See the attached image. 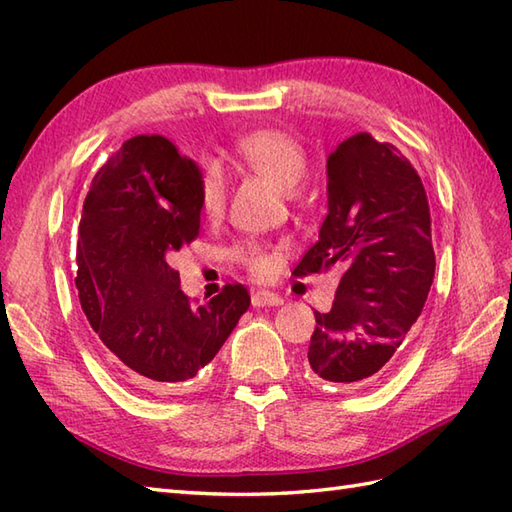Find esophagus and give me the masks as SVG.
<instances>
[{
  "instance_id": "1",
  "label": "esophagus",
  "mask_w": 512,
  "mask_h": 512,
  "mask_svg": "<svg viewBox=\"0 0 512 512\" xmlns=\"http://www.w3.org/2000/svg\"><path fill=\"white\" fill-rule=\"evenodd\" d=\"M283 299L277 294V292H270V290H257L253 294V307H275V305H281Z\"/></svg>"
}]
</instances>
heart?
Segmentation results:
<instances>
[{
  "instance_id": "obj_1",
  "label": "heart",
  "mask_w": 512,
  "mask_h": 512,
  "mask_svg": "<svg viewBox=\"0 0 512 512\" xmlns=\"http://www.w3.org/2000/svg\"><path fill=\"white\" fill-rule=\"evenodd\" d=\"M240 159L283 192H292L307 174V154L292 135L277 128H259L246 133L235 144ZM227 202V178L218 163H202L198 183V205L209 218L220 216ZM231 257L253 275H268L270 255L257 242H242L231 248Z\"/></svg>"
}]
</instances>
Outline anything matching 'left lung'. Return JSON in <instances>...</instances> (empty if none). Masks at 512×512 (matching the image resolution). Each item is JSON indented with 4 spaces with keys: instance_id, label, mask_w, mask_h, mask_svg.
Masks as SVG:
<instances>
[{
    "instance_id": "1",
    "label": "left lung",
    "mask_w": 512,
    "mask_h": 512,
    "mask_svg": "<svg viewBox=\"0 0 512 512\" xmlns=\"http://www.w3.org/2000/svg\"><path fill=\"white\" fill-rule=\"evenodd\" d=\"M327 218L292 275L342 270L334 305L314 312L310 371L355 388L384 371L417 323L436 257L425 187L392 144L358 133L327 159Z\"/></svg>"
}]
</instances>
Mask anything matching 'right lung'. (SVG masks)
<instances>
[{"mask_svg": "<svg viewBox=\"0 0 512 512\" xmlns=\"http://www.w3.org/2000/svg\"><path fill=\"white\" fill-rule=\"evenodd\" d=\"M198 165L161 135H137L93 176L78 229L82 312L128 384L189 382L251 305L242 283L192 305L170 257L200 231Z\"/></svg>", "mask_w": 512, "mask_h": 512, "instance_id": "obj_1", "label": "right lung"}]
</instances>
